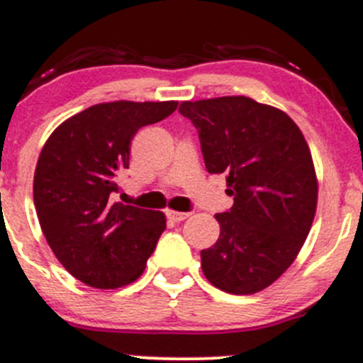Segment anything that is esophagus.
Returning <instances> with one entry per match:
<instances>
[{"label": "esophagus", "mask_w": 363, "mask_h": 363, "mask_svg": "<svg viewBox=\"0 0 363 363\" xmlns=\"http://www.w3.org/2000/svg\"><path fill=\"white\" fill-rule=\"evenodd\" d=\"M166 215H167V218L173 222H182L189 217V213H185V211H173V210H167Z\"/></svg>", "instance_id": "obj_1"}]
</instances>
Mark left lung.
I'll use <instances>...</instances> for the list:
<instances>
[{
	"label": "left lung",
	"instance_id": "obj_1",
	"mask_svg": "<svg viewBox=\"0 0 363 363\" xmlns=\"http://www.w3.org/2000/svg\"><path fill=\"white\" fill-rule=\"evenodd\" d=\"M197 128L204 166L225 174L231 210L217 213L220 236L201 250L215 288L252 295L277 281L311 231L318 180L298 125L281 109L249 96L182 102Z\"/></svg>",
	"mask_w": 363,
	"mask_h": 363
}]
</instances>
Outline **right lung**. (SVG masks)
Instances as JSON below:
<instances>
[{
    "instance_id": "1",
    "label": "right lung",
    "mask_w": 363,
    "mask_h": 363,
    "mask_svg": "<svg viewBox=\"0 0 363 363\" xmlns=\"http://www.w3.org/2000/svg\"><path fill=\"white\" fill-rule=\"evenodd\" d=\"M178 102L96 104L60 125L38 157L33 201L45 240L68 274L116 289L141 277L166 229L162 211L114 203L130 143Z\"/></svg>"
}]
</instances>
